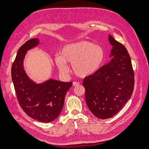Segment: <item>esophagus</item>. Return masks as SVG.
<instances>
[{
  "label": "esophagus",
  "mask_w": 149,
  "mask_h": 149,
  "mask_svg": "<svg viewBox=\"0 0 149 149\" xmlns=\"http://www.w3.org/2000/svg\"><path fill=\"white\" fill-rule=\"evenodd\" d=\"M73 85L74 86H79V83L76 82V81H74V82L73 83Z\"/></svg>",
  "instance_id": "1"
}]
</instances>
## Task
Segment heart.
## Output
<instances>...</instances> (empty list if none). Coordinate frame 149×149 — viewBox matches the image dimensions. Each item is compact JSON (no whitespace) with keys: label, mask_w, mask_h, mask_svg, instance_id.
<instances>
[{"label":"heart","mask_w":149,"mask_h":149,"mask_svg":"<svg viewBox=\"0 0 149 149\" xmlns=\"http://www.w3.org/2000/svg\"><path fill=\"white\" fill-rule=\"evenodd\" d=\"M104 58V52L101 47L93 43L81 40L68 44L62 48L60 54L54 56L58 69L62 73L68 71V63H71L74 73L86 77L96 71Z\"/></svg>","instance_id":"b5f03b06"}]
</instances>
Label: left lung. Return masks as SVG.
<instances>
[{"mask_svg": "<svg viewBox=\"0 0 149 149\" xmlns=\"http://www.w3.org/2000/svg\"><path fill=\"white\" fill-rule=\"evenodd\" d=\"M112 60L94 74L85 77L86 104L96 118L109 119L123 109L131 97L134 88V72L129 54L123 44L111 35Z\"/></svg>", "mask_w": 149, "mask_h": 149, "instance_id": "1", "label": "left lung"}]
</instances>
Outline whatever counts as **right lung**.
Returning <instances> with one entry per match:
<instances>
[{
  "mask_svg": "<svg viewBox=\"0 0 149 149\" xmlns=\"http://www.w3.org/2000/svg\"><path fill=\"white\" fill-rule=\"evenodd\" d=\"M39 43L38 38H31L20 47L12 66V79L18 102L23 111L35 120L49 123L60 114L66 93L73 83L49 79L36 84L28 77L23 67L24 59L26 52Z\"/></svg>",
  "mask_w": 149,
  "mask_h": 149,
  "instance_id": "1",
  "label": "right lung"
}]
</instances>
